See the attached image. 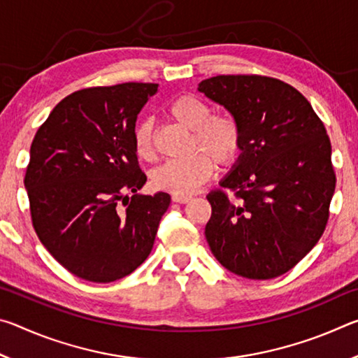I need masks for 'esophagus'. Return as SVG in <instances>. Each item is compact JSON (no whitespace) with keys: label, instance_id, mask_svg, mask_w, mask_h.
Instances as JSON below:
<instances>
[{"label":"esophagus","instance_id":"obj_1","mask_svg":"<svg viewBox=\"0 0 358 358\" xmlns=\"http://www.w3.org/2000/svg\"><path fill=\"white\" fill-rule=\"evenodd\" d=\"M191 196H178V194H173L172 196V202L175 203H187L191 201Z\"/></svg>","mask_w":358,"mask_h":358}]
</instances>
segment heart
<instances>
[{
	"label": "heart",
	"instance_id": "1",
	"mask_svg": "<svg viewBox=\"0 0 358 358\" xmlns=\"http://www.w3.org/2000/svg\"><path fill=\"white\" fill-rule=\"evenodd\" d=\"M171 117L192 131L189 150L197 151L186 159L166 161L151 171V186L186 196L196 191L213 173V164L230 167L243 150V129L230 113H211V107L194 94H183L169 106ZM134 148L138 157L151 159L155 155L153 121L142 120L134 129Z\"/></svg>",
	"mask_w": 358,
	"mask_h": 358
}]
</instances>
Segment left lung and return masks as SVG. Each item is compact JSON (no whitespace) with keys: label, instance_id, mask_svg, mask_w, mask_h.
I'll use <instances>...</instances> for the list:
<instances>
[{"label":"left lung","instance_id":"1","mask_svg":"<svg viewBox=\"0 0 358 358\" xmlns=\"http://www.w3.org/2000/svg\"><path fill=\"white\" fill-rule=\"evenodd\" d=\"M199 92L243 129L237 164L207 196L210 250L248 280L281 276L313 250L329 222L336 175L325 126L299 90L273 77L216 76L199 83Z\"/></svg>","mask_w":358,"mask_h":358}]
</instances>
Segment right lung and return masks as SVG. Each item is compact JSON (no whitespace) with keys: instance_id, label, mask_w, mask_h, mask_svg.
<instances>
[{"instance_id":"obj_1","label":"right lung","mask_w":358,"mask_h":358,"mask_svg":"<svg viewBox=\"0 0 358 358\" xmlns=\"http://www.w3.org/2000/svg\"><path fill=\"white\" fill-rule=\"evenodd\" d=\"M157 87L78 90L33 138L25 173L33 227L45 250L85 281L112 282L142 265L171 203L167 192L137 194L147 175L134 148L136 121Z\"/></svg>"}]
</instances>
